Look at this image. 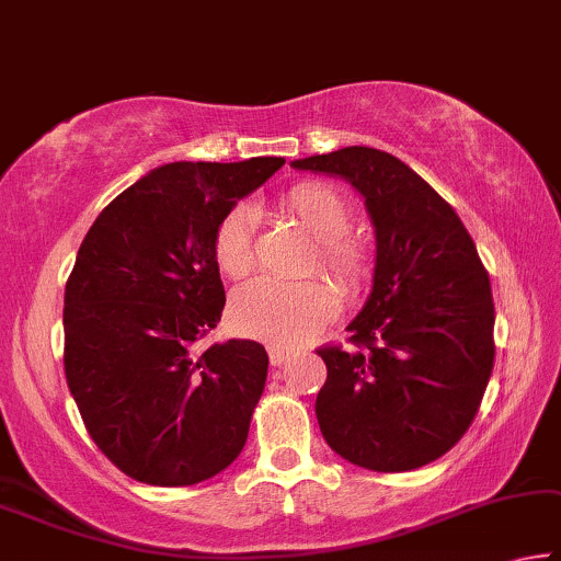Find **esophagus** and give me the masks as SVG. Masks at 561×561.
<instances>
[{
	"label": "esophagus",
	"instance_id": "obj_1",
	"mask_svg": "<svg viewBox=\"0 0 561 561\" xmlns=\"http://www.w3.org/2000/svg\"><path fill=\"white\" fill-rule=\"evenodd\" d=\"M290 353L286 348H278V346H271L268 348V358H271V366H283L288 360Z\"/></svg>",
	"mask_w": 561,
	"mask_h": 561
}]
</instances>
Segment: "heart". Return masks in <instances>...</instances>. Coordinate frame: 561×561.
Wrapping results in <instances>:
<instances>
[{
  "instance_id": "heart-1",
  "label": "heart",
  "mask_w": 561,
  "mask_h": 561,
  "mask_svg": "<svg viewBox=\"0 0 561 561\" xmlns=\"http://www.w3.org/2000/svg\"><path fill=\"white\" fill-rule=\"evenodd\" d=\"M278 208L316 238L304 273H325L346 293H358L374 275V245L360 232H351V203L339 187L306 180L280 195ZM213 257L226 278H245L255 265V215L236 205L218 222ZM339 293L329 283L253 280L230 296L228 321L232 331L273 346H300L323 333L339 316Z\"/></svg>"
}]
</instances>
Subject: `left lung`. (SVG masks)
Returning a JSON list of instances; mask_svg holds the SVG:
<instances>
[{
  "label": "left lung",
  "mask_w": 561,
  "mask_h": 561,
  "mask_svg": "<svg viewBox=\"0 0 561 561\" xmlns=\"http://www.w3.org/2000/svg\"><path fill=\"white\" fill-rule=\"evenodd\" d=\"M293 168L351 180L376 226V273L348 346L325 343L321 434L370 471H411L467 434L494 368V298L449 203L407 162L343 148Z\"/></svg>",
  "instance_id": "left-lung-1"
}]
</instances>
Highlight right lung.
<instances>
[{
    "label": "right lung",
    "mask_w": 561,
    "mask_h": 561,
    "mask_svg": "<svg viewBox=\"0 0 561 561\" xmlns=\"http://www.w3.org/2000/svg\"><path fill=\"white\" fill-rule=\"evenodd\" d=\"M283 158L170 162L98 215L65 288V376L92 442L152 486H191L243 451L268 376L255 341L197 351L226 290L213 236Z\"/></svg>",
    "instance_id": "add662e5"
}]
</instances>
